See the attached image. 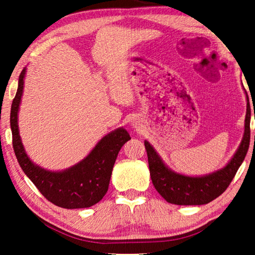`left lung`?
Segmentation results:
<instances>
[{"label": "left lung", "instance_id": "left-lung-1", "mask_svg": "<svg viewBox=\"0 0 255 255\" xmlns=\"http://www.w3.org/2000/svg\"><path fill=\"white\" fill-rule=\"evenodd\" d=\"M247 94V116L244 135L239 148L225 166L213 173L190 176L171 170L147 140L144 141L148 157L150 179L155 189L167 202L179 206L206 205L219 197L232 182L237 170L247 156L250 146V122L251 109ZM255 119V114H254ZM255 137V136H254Z\"/></svg>", "mask_w": 255, "mask_h": 255}]
</instances>
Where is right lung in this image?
Masks as SVG:
<instances>
[{"label":"right lung","instance_id":"1","mask_svg":"<svg viewBox=\"0 0 255 255\" xmlns=\"http://www.w3.org/2000/svg\"><path fill=\"white\" fill-rule=\"evenodd\" d=\"M23 68L11 107L10 124L15 156L25 175L47 200L66 209L89 208L98 204L109 188L116 158L120 148L130 139L126 129L117 128L103 136L86 156L68 169L50 171L33 163L25 152L19 131L18 114L24 88Z\"/></svg>","mask_w":255,"mask_h":255}]
</instances>
